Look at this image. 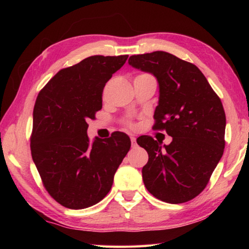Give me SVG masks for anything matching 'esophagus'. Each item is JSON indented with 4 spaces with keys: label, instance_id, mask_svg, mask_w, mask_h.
<instances>
[{
    "label": "esophagus",
    "instance_id": "1",
    "mask_svg": "<svg viewBox=\"0 0 249 249\" xmlns=\"http://www.w3.org/2000/svg\"><path fill=\"white\" fill-rule=\"evenodd\" d=\"M130 141H132V146H136V137L132 136L130 137Z\"/></svg>",
    "mask_w": 249,
    "mask_h": 249
}]
</instances>
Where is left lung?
<instances>
[{
    "label": "left lung",
    "instance_id": "left-lung-1",
    "mask_svg": "<svg viewBox=\"0 0 249 249\" xmlns=\"http://www.w3.org/2000/svg\"><path fill=\"white\" fill-rule=\"evenodd\" d=\"M128 64L157 79L155 129H166L169 145L137 138L148 153L142 180L155 197L171 204L199 196L224 151L226 117L222 102L196 66L166 52L130 56Z\"/></svg>",
    "mask_w": 249,
    "mask_h": 249
}]
</instances>
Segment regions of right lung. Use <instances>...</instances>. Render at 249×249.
<instances>
[{
    "mask_svg": "<svg viewBox=\"0 0 249 249\" xmlns=\"http://www.w3.org/2000/svg\"><path fill=\"white\" fill-rule=\"evenodd\" d=\"M124 56H91L62 69L36 99L32 157L46 190L72 210L98 203L111 190L114 175L130 148L127 135L88 137L89 119L102 108L103 89L120 70Z\"/></svg>",
    "mask_w": 249,
    "mask_h": 249,
    "instance_id": "obj_1",
    "label": "right lung"
}]
</instances>
